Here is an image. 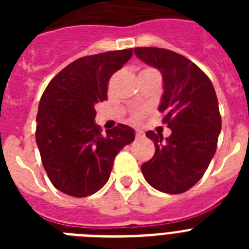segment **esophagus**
Instances as JSON below:
<instances>
[{
    "label": "esophagus",
    "instance_id": "1",
    "mask_svg": "<svg viewBox=\"0 0 249 249\" xmlns=\"http://www.w3.org/2000/svg\"><path fill=\"white\" fill-rule=\"evenodd\" d=\"M135 136H136V140H140V138H143L144 135L142 131H136Z\"/></svg>",
    "mask_w": 249,
    "mask_h": 249
}]
</instances>
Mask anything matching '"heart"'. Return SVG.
I'll return each instance as SVG.
<instances>
[{"instance_id": "obj_1", "label": "heart", "mask_w": 249, "mask_h": 249, "mask_svg": "<svg viewBox=\"0 0 249 249\" xmlns=\"http://www.w3.org/2000/svg\"><path fill=\"white\" fill-rule=\"evenodd\" d=\"M143 73H158L157 71H156V70H153V68H144L143 71L141 72V74H143ZM160 74V73H158ZM142 114H143V112L142 111H136V112H133V113H132V116H131V122H137L138 120H140L141 117H142Z\"/></svg>"}]
</instances>
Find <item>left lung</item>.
Listing matches in <instances>:
<instances>
[{"mask_svg": "<svg viewBox=\"0 0 249 249\" xmlns=\"http://www.w3.org/2000/svg\"><path fill=\"white\" fill-rule=\"evenodd\" d=\"M135 53L163 76L158 111L172 131L166 140L147 132L156 151L141 171L156 190L183 193L201 179L217 149L222 122L215 91L208 76L182 54L157 47H137Z\"/></svg>", "mask_w": 249, "mask_h": 249, "instance_id": "left-lung-1", "label": "left lung"}]
</instances>
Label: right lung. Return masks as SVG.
<instances>
[{"label": "right lung", "instance_id": "obj_1", "mask_svg": "<svg viewBox=\"0 0 249 249\" xmlns=\"http://www.w3.org/2000/svg\"><path fill=\"white\" fill-rule=\"evenodd\" d=\"M132 48L81 57L51 80L39 100L36 142L57 190L72 197L100 191L118 152L135 140L126 124L111 131L94 123V105L107 100L109 78L131 58Z\"/></svg>", "mask_w": 249, "mask_h": 249}]
</instances>
